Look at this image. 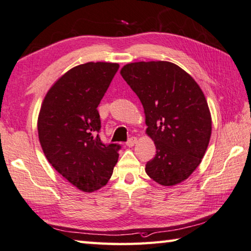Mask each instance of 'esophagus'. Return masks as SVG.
Returning <instances> with one entry per match:
<instances>
[{
    "mask_svg": "<svg viewBox=\"0 0 251 251\" xmlns=\"http://www.w3.org/2000/svg\"><path fill=\"white\" fill-rule=\"evenodd\" d=\"M137 141H138V139L135 138V137H131L128 141H126V147H133L135 143H137Z\"/></svg>",
    "mask_w": 251,
    "mask_h": 251,
    "instance_id": "1",
    "label": "esophagus"
}]
</instances>
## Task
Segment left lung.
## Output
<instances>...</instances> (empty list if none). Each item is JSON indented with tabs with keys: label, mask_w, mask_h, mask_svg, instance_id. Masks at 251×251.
I'll return each mask as SVG.
<instances>
[{
	"label": "left lung",
	"mask_w": 251,
	"mask_h": 251,
	"mask_svg": "<svg viewBox=\"0 0 251 251\" xmlns=\"http://www.w3.org/2000/svg\"><path fill=\"white\" fill-rule=\"evenodd\" d=\"M121 76L143 105L147 133L156 154L146 165L164 186L183 182L201 164L212 134V117L203 91L177 65L139 61L123 66Z\"/></svg>",
	"instance_id": "left-lung-1"
}]
</instances>
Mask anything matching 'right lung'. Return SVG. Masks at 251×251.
I'll return each instance as SVG.
<instances>
[{
    "label": "right lung",
    "mask_w": 251,
    "mask_h": 251,
    "mask_svg": "<svg viewBox=\"0 0 251 251\" xmlns=\"http://www.w3.org/2000/svg\"><path fill=\"white\" fill-rule=\"evenodd\" d=\"M119 64L87 63L68 70L44 98L38 114L39 142L57 172L82 192L108 183L118 162L117 143L104 144L98 105Z\"/></svg>",
    "instance_id": "obj_1"
}]
</instances>
